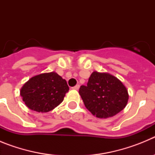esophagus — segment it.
I'll use <instances>...</instances> for the list:
<instances>
[{
  "instance_id": "1",
  "label": "esophagus",
  "mask_w": 155,
  "mask_h": 155,
  "mask_svg": "<svg viewBox=\"0 0 155 155\" xmlns=\"http://www.w3.org/2000/svg\"><path fill=\"white\" fill-rule=\"evenodd\" d=\"M79 87H80V85H79V84H77V85H75L74 87H73L72 88H73L74 90H78Z\"/></svg>"
}]
</instances>
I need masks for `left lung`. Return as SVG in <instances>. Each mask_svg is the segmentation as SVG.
I'll use <instances>...</instances> for the list:
<instances>
[{
  "label": "left lung",
  "mask_w": 155,
  "mask_h": 155,
  "mask_svg": "<svg viewBox=\"0 0 155 155\" xmlns=\"http://www.w3.org/2000/svg\"><path fill=\"white\" fill-rule=\"evenodd\" d=\"M79 94L85 107L99 119L114 116L126 107L129 99L127 87L109 73L94 71L87 85H81Z\"/></svg>",
  "instance_id": "1"
}]
</instances>
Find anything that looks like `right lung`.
<instances>
[{"label":"right lung","mask_w":155,"mask_h":155,"mask_svg":"<svg viewBox=\"0 0 155 155\" xmlns=\"http://www.w3.org/2000/svg\"><path fill=\"white\" fill-rule=\"evenodd\" d=\"M68 91L65 79L53 71L31 78L21 88L20 95L28 109L38 113H47L64 101Z\"/></svg>","instance_id":"right-lung-1"}]
</instances>
